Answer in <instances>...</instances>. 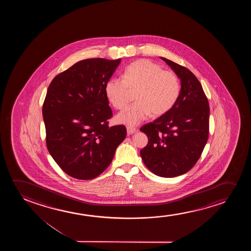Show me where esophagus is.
<instances>
[{
	"label": "esophagus",
	"mask_w": 251,
	"mask_h": 251,
	"mask_svg": "<svg viewBox=\"0 0 251 251\" xmlns=\"http://www.w3.org/2000/svg\"><path fill=\"white\" fill-rule=\"evenodd\" d=\"M135 132H137V129L135 127H127V134H134Z\"/></svg>",
	"instance_id": "esophagus-1"
}]
</instances>
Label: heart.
<instances>
[{"instance_id": "1", "label": "heart", "mask_w": 251, "mask_h": 251, "mask_svg": "<svg viewBox=\"0 0 251 251\" xmlns=\"http://www.w3.org/2000/svg\"><path fill=\"white\" fill-rule=\"evenodd\" d=\"M124 79L107 80L104 93L109 103L117 110L127 103L129 92H134L135 103L116 117L119 124L135 126L151 113L160 117L167 113L178 100L181 84L178 76L146 59L132 62L124 69Z\"/></svg>"}]
</instances>
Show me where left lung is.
I'll return each instance as SVG.
<instances>
[{"label":"left lung","mask_w":251,"mask_h":251,"mask_svg":"<svg viewBox=\"0 0 251 251\" xmlns=\"http://www.w3.org/2000/svg\"><path fill=\"white\" fill-rule=\"evenodd\" d=\"M160 58L178 76L181 91L167 113L141 127L148 138L141 156L155 175L174 177L189 172L201 157L209 133V104L202 86L191 71Z\"/></svg>","instance_id":"8db88e82"}]
</instances>
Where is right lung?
<instances>
[{"mask_svg":"<svg viewBox=\"0 0 251 251\" xmlns=\"http://www.w3.org/2000/svg\"><path fill=\"white\" fill-rule=\"evenodd\" d=\"M120 62L82 60L49 86L43 105L46 145L55 163L74 178L100 176L126 138L124 125L108 126L112 111L104 93L105 83Z\"/></svg>","mask_w":251,"mask_h":251,"instance_id":"add662e5","label":"right lung"}]
</instances>
